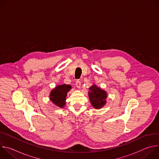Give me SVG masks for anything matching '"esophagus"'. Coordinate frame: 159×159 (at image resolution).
Returning <instances> with one entry per match:
<instances>
[{
  "instance_id": "34e87169",
  "label": "esophagus",
  "mask_w": 159,
  "mask_h": 159,
  "mask_svg": "<svg viewBox=\"0 0 159 159\" xmlns=\"http://www.w3.org/2000/svg\"><path fill=\"white\" fill-rule=\"evenodd\" d=\"M75 85H76V87L79 89V88L80 87V86H81V82H80V81L77 80V81L76 82V83H75Z\"/></svg>"
}]
</instances>
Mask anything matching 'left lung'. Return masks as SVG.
Listing matches in <instances>:
<instances>
[{
	"label": "left lung",
	"mask_w": 159,
	"mask_h": 159,
	"mask_svg": "<svg viewBox=\"0 0 159 159\" xmlns=\"http://www.w3.org/2000/svg\"><path fill=\"white\" fill-rule=\"evenodd\" d=\"M89 90V98L92 106L96 109L102 107L106 103L107 93L96 85L90 87Z\"/></svg>",
	"instance_id": "1"
}]
</instances>
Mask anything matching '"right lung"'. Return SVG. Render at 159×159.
<instances>
[{"label":"right lung","mask_w":159,"mask_h":159,"mask_svg":"<svg viewBox=\"0 0 159 159\" xmlns=\"http://www.w3.org/2000/svg\"><path fill=\"white\" fill-rule=\"evenodd\" d=\"M72 87L70 85L63 84L57 85L53 89L50 94L51 101L61 108L65 106V100L67 93L71 89Z\"/></svg>","instance_id":"obj_1"}]
</instances>
